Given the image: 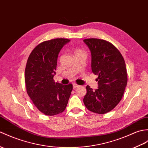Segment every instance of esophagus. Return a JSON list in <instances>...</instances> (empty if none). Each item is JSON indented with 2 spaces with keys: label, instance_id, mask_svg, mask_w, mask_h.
<instances>
[{
  "label": "esophagus",
  "instance_id": "1",
  "mask_svg": "<svg viewBox=\"0 0 148 148\" xmlns=\"http://www.w3.org/2000/svg\"><path fill=\"white\" fill-rule=\"evenodd\" d=\"M73 88H77V87L79 86V85L76 84L75 83H73Z\"/></svg>",
  "mask_w": 148,
  "mask_h": 148
}]
</instances>
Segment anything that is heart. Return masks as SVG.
Returning a JSON list of instances; mask_svg holds the SVG:
<instances>
[{"label":"heart","mask_w":148,"mask_h":148,"mask_svg":"<svg viewBox=\"0 0 148 148\" xmlns=\"http://www.w3.org/2000/svg\"><path fill=\"white\" fill-rule=\"evenodd\" d=\"M77 52H82V51H80V50H77V51H76V52H75V53H77Z\"/></svg>","instance_id":"1"}]
</instances>
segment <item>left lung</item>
<instances>
[{
	"label": "left lung",
	"instance_id": "1",
	"mask_svg": "<svg viewBox=\"0 0 148 148\" xmlns=\"http://www.w3.org/2000/svg\"><path fill=\"white\" fill-rule=\"evenodd\" d=\"M83 41L91 51L92 72L98 75V88L92 90L87 86L83 101L90 111L104 114L114 108L123 97L127 82L125 63L110 42L97 38Z\"/></svg>",
	"mask_w": 148,
	"mask_h": 148
}]
</instances>
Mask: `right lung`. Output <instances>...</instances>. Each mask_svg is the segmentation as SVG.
Returning a JSON list of instances; mask_svg holds the SVG:
<instances>
[{
	"mask_svg": "<svg viewBox=\"0 0 148 148\" xmlns=\"http://www.w3.org/2000/svg\"><path fill=\"white\" fill-rule=\"evenodd\" d=\"M70 40L56 38L40 43L27 58L25 83L27 95L39 110L52 116L66 109L73 90L71 84L55 82L57 58L62 47Z\"/></svg>",
	"mask_w": 148,
	"mask_h": 148,
	"instance_id": "1",
	"label": "right lung"
}]
</instances>
